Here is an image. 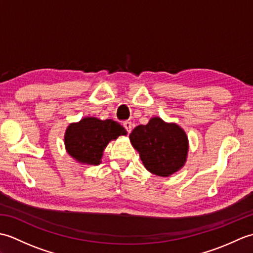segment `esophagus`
<instances>
[{"label": "esophagus", "instance_id": "esophagus-1", "mask_svg": "<svg viewBox=\"0 0 253 253\" xmlns=\"http://www.w3.org/2000/svg\"><path fill=\"white\" fill-rule=\"evenodd\" d=\"M123 126L125 127V129L127 130V132H130L131 129H132V123L131 122H128V121L124 122L123 123Z\"/></svg>", "mask_w": 253, "mask_h": 253}]
</instances>
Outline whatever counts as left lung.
I'll use <instances>...</instances> for the list:
<instances>
[{
	"label": "left lung",
	"mask_w": 253,
	"mask_h": 253,
	"mask_svg": "<svg viewBox=\"0 0 253 253\" xmlns=\"http://www.w3.org/2000/svg\"><path fill=\"white\" fill-rule=\"evenodd\" d=\"M129 139L140 154L144 168L152 174L168 177L186 162L188 138L176 124H168L154 117L147 125L137 126Z\"/></svg>",
	"instance_id": "1"
}]
</instances>
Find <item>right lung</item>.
<instances>
[{
  "label": "right lung",
  "mask_w": 253,
  "mask_h": 253,
  "mask_svg": "<svg viewBox=\"0 0 253 253\" xmlns=\"http://www.w3.org/2000/svg\"><path fill=\"white\" fill-rule=\"evenodd\" d=\"M121 135H126V130L117 122L85 117L68 126L65 146L67 152L78 162L99 165L107 143Z\"/></svg>",
  "instance_id": "right-lung-1"
}]
</instances>
